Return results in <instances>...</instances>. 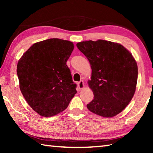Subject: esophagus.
Listing matches in <instances>:
<instances>
[{
	"label": "esophagus",
	"mask_w": 153,
	"mask_h": 153,
	"mask_svg": "<svg viewBox=\"0 0 153 153\" xmlns=\"http://www.w3.org/2000/svg\"><path fill=\"white\" fill-rule=\"evenodd\" d=\"M77 86H78V88L79 89H82L84 88V82L83 81H80L78 83H77Z\"/></svg>",
	"instance_id": "esophagus-1"
}]
</instances>
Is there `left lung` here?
Segmentation results:
<instances>
[{
  "mask_svg": "<svg viewBox=\"0 0 153 153\" xmlns=\"http://www.w3.org/2000/svg\"><path fill=\"white\" fill-rule=\"evenodd\" d=\"M92 69L88 85L94 99L87 108L105 117L121 113L136 91L138 66L133 56L120 44L110 41H83L76 45Z\"/></svg>",
  "mask_w": 153,
  "mask_h": 153,
  "instance_id": "8db88e82",
  "label": "left lung"
}]
</instances>
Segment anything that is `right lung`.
<instances>
[{
  "label": "right lung",
  "mask_w": 153,
  "mask_h": 153,
  "mask_svg": "<svg viewBox=\"0 0 153 153\" xmlns=\"http://www.w3.org/2000/svg\"><path fill=\"white\" fill-rule=\"evenodd\" d=\"M74 48L70 41L51 38L33 44L18 61L21 92L41 116L48 117L63 111L77 93L66 64Z\"/></svg>",
  "instance_id": "add662e5"
}]
</instances>
